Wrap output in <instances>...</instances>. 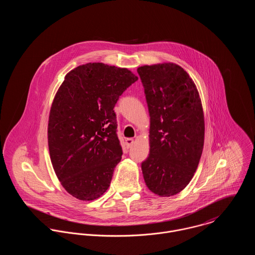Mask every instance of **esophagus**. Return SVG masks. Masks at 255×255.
<instances>
[{"label": "esophagus", "instance_id": "obj_1", "mask_svg": "<svg viewBox=\"0 0 255 255\" xmlns=\"http://www.w3.org/2000/svg\"><path fill=\"white\" fill-rule=\"evenodd\" d=\"M133 143H134V140L132 138H127L126 139V145H127L128 148H129L130 146L133 145Z\"/></svg>", "mask_w": 255, "mask_h": 255}]
</instances>
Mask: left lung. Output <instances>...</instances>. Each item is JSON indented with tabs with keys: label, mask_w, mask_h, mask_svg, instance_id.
Masks as SVG:
<instances>
[{
	"label": "left lung",
	"mask_w": 255,
	"mask_h": 255,
	"mask_svg": "<svg viewBox=\"0 0 255 255\" xmlns=\"http://www.w3.org/2000/svg\"><path fill=\"white\" fill-rule=\"evenodd\" d=\"M150 116V153L141 164L147 187L172 196L191 181L204 144V115L193 80L173 63L137 69Z\"/></svg>",
	"instance_id": "obj_1"
}]
</instances>
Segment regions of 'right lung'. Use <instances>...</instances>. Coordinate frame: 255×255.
<instances>
[{"label": "right lung", "instance_id": "right-lung-1", "mask_svg": "<svg viewBox=\"0 0 255 255\" xmlns=\"http://www.w3.org/2000/svg\"><path fill=\"white\" fill-rule=\"evenodd\" d=\"M138 77L103 63L81 65L65 76L49 115L48 145L64 188L79 200L108 189L123 150L114 107Z\"/></svg>", "mask_w": 255, "mask_h": 255}]
</instances>
